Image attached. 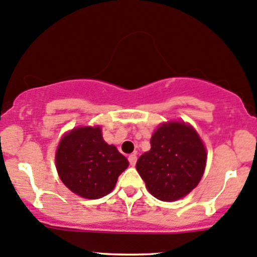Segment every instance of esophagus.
Listing matches in <instances>:
<instances>
[{"label": "esophagus", "mask_w": 257, "mask_h": 257, "mask_svg": "<svg viewBox=\"0 0 257 257\" xmlns=\"http://www.w3.org/2000/svg\"><path fill=\"white\" fill-rule=\"evenodd\" d=\"M128 161H129V163H131V166H136V163H137L136 154H131V156L128 157Z\"/></svg>", "instance_id": "1"}]
</instances>
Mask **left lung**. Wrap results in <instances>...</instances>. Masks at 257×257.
Instances as JSON below:
<instances>
[{"instance_id":"obj_1","label":"left lung","mask_w":257,"mask_h":257,"mask_svg":"<svg viewBox=\"0 0 257 257\" xmlns=\"http://www.w3.org/2000/svg\"><path fill=\"white\" fill-rule=\"evenodd\" d=\"M206 159L197 132L184 121H168L154 132L151 151L139 157L136 168L154 197L172 202L197 187Z\"/></svg>"}]
</instances>
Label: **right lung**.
Segmentation results:
<instances>
[{
    "label": "right lung",
    "instance_id": "obj_1",
    "mask_svg": "<svg viewBox=\"0 0 257 257\" xmlns=\"http://www.w3.org/2000/svg\"><path fill=\"white\" fill-rule=\"evenodd\" d=\"M60 179L71 192L89 200L110 193L129 162L103 139L100 126H79L62 137L56 149Z\"/></svg>",
    "mask_w": 257,
    "mask_h": 257
}]
</instances>
